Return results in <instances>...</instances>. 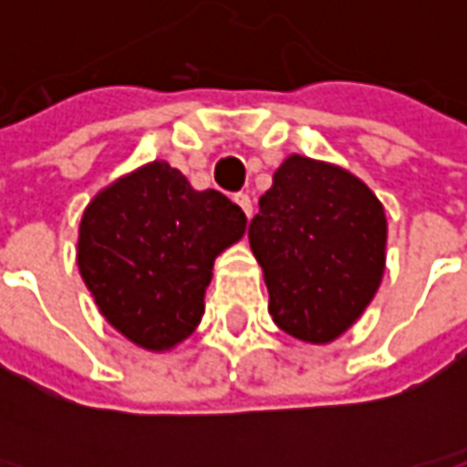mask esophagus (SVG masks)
Segmentation results:
<instances>
[{"mask_svg": "<svg viewBox=\"0 0 467 467\" xmlns=\"http://www.w3.org/2000/svg\"><path fill=\"white\" fill-rule=\"evenodd\" d=\"M234 202L243 207V213L247 214V220L253 217V200H250L247 194H234Z\"/></svg>", "mask_w": 467, "mask_h": 467, "instance_id": "34e87169", "label": "esophagus"}]
</instances>
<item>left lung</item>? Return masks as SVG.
Wrapping results in <instances>:
<instances>
[{
	"label": "left lung",
	"instance_id": "8db88e82",
	"mask_svg": "<svg viewBox=\"0 0 467 467\" xmlns=\"http://www.w3.org/2000/svg\"><path fill=\"white\" fill-rule=\"evenodd\" d=\"M275 325L327 345L368 310L385 275V207L340 164L290 154L275 170L250 223Z\"/></svg>",
	"mask_w": 467,
	"mask_h": 467
}]
</instances>
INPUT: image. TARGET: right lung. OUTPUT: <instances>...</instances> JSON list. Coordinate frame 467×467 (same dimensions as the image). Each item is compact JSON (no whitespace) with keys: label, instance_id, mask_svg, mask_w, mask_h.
Returning a JSON list of instances; mask_svg holds the SVG:
<instances>
[{"label":"right lung","instance_id":"add662e5","mask_svg":"<svg viewBox=\"0 0 467 467\" xmlns=\"http://www.w3.org/2000/svg\"><path fill=\"white\" fill-rule=\"evenodd\" d=\"M247 217L217 190H194L164 160L117 177L79 220L77 267L97 310L150 352L194 333L214 260L243 240Z\"/></svg>","mask_w":467,"mask_h":467}]
</instances>
